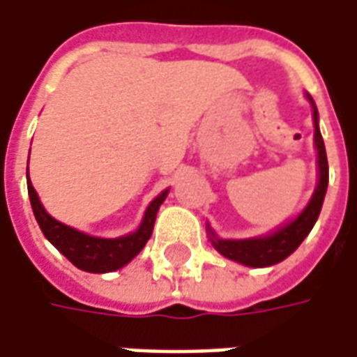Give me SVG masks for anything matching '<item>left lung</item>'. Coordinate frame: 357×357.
<instances>
[{
	"label": "left lung",
	"mask_w": 357,
	"mask_h": 357,
	"mask_svg": "<svg viewBox=\"0 0 357 357\" xmlns=\"http://www.w3.org/2000/svg\"><path fill=\"white\" fill-rule=\"evenodd\" d=\"M309 102L313 106V121H315V146H317V166H319V183L315 187V193L311 197L307 206L301 211V214L286 224L282 228H278L268 236L249 239H220L216 238V234L211 230V226H206L208 238L213 241L214 249L224 255L226 259H231L236 263H241L245 266H271L284 261L286 257L291 255L296 249L300 248V243L307 238L311 228L315 226V222L321 213V206L325 201L326 185H328V162H326V151L323 137L319 131V114L315 108V102L307 94Z\"/></svg>",
	"instance_id": "left-lung-1"
}]
</instances>
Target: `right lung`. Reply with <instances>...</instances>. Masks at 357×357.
Wrapping results in <instances>:
<instances>
[{"label":"right lung","mask_w":357,"mask_h":357,"mask_svg":"<svg viewBox=\"0 0 357 357\" xmlns=\"http://www.w3.org/2000/svg\"><path fill=\"white\" fill-rule=\"evenodd\" d=\"M26 178H29V172H26ZM26 185H29L32 213L36 216L40 230L48 238L50 243L59 253H63L77 268L98 274L118 271L121 266H126L133 257L141 253V249L146 245V241L153 236L156 213H158L160 204L164 203V199L168 195V189H166L154 199L153 203L149 204L139 230L133 231V234H127V236H121V238L104 239L83 234V231L75 230L71 226H66V224L57 222L56 218H52L40 203L31 179L26 181Z\"/></svg>","instance_id":"obj_1"}]
</instances>
